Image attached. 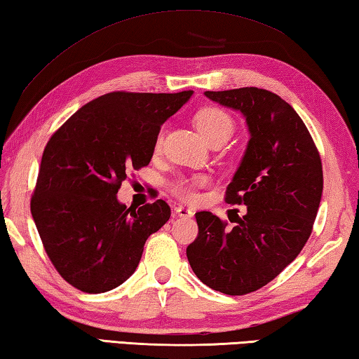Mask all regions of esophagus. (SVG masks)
Listing matches in <instances>:
<instances>
[{"mask_svg": "<svg viewBox=\"0 0 359 359\" xmlns=\"http://www.w3.org/2000/svg\"><path fill=\"white\" fill-rule=\"evenodd\" d=\"M174 213L177 215V217L180 218H191L193 217V210H190V208H187L185 205H177L174 208Z\"/></svg>", "mask_w": 359, "mask_h": 359, "instance_id": "34e87169", "label": "esophagus"}]
</instances>
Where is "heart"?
Segmentation results:
<instances>
[{
  "label": "heart",
  "mask_w": 359,
  "mask_h": 359,
  "mask_svg": "<svg viewBox=\"0 0 359 359\" xmlns=\"http://www.w3.org/2000/svg\"><path fill=\"white\" fill-rule=\"evenodd\" d=\"M194 123H196L201 135L210 142L217 138H229L233 132V122L231 116L223 109L217 107H205L198 111L194 117ZM161 144V138L157 140V149ZM204 184L202 177H190V179H179L172 184L174 193L180 196L182 199L193 201L196 198V188Z\"/></svg>",
  "instance_id": "1"
}]
</instances>
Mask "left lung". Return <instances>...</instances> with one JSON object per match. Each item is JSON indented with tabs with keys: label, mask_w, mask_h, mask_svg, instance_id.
I'll use <instances>...</instances> for the list:
<instances>
[{
	"label": "left lung",
	"mask_w": 359,
	"mask_h": 359,
	"mask_svg": "<svg viewBox=\"0 0 359 359\" xmlns=\"http://www.w3.org/2000/svg\"><path fill=\"white\" fill-rule=\"evenodd\" d=\"M204 95L246 121L250 141L226 190L227 204H243L246 213L226 231L217 215L198 212L187 257L210 289L245 295L275 279L308 242L323 191L322 161L302 117L279 95L259 88Z\"/></svg>",
	"instance_id": "8db88e82"
}]
</instances>
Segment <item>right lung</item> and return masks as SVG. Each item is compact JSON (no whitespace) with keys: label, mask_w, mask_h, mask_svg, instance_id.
<instances>
[{"label":"right lung","mask_w":359,"mask_h":359,"mask_svg":"<svg viewBox=\"0 0 359 359\" xmlns=\"http://www.w3.org/2000/svg\"><path fill=\"white\" fill-rule=\"evenodd\" d=\"M191 95L97 97L45 146L31 215L51 264L78 290L103 293L127 281L149 236L171 217L165 201L127 208L116 194L128 169L149 165L161 126Z\"/></svg>","instance_id":"add662e5"}]
</instances>
